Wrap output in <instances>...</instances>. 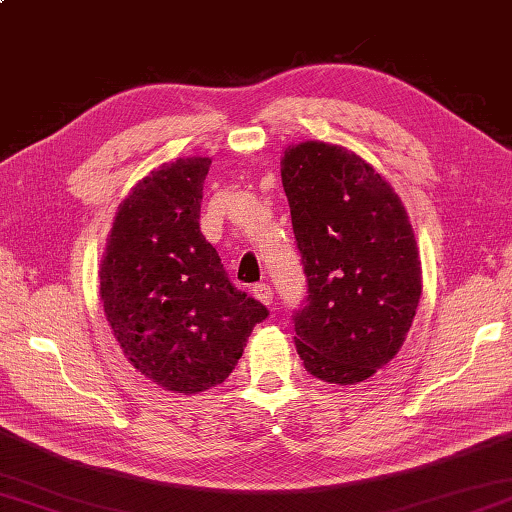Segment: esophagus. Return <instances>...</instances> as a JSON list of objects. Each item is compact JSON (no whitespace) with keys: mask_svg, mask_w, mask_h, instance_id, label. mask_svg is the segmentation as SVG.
Wrapping results in <instances>:
<instances>
[{"mask_svg":"<svg viewBox=\"0 0 512 512\" xmlns=\"http://www.w3.org/2000/svg\"><path fill=\"white\" fill-rule=\"evenodd\" d=\"M253 295H255V299H259L262 303H266V306H270V303H273V288H270L268 284H255L253 286Z\"/></svg>","mask_w":512,"mask_h":512,"instance_id":"1","label":"esophagus"}]
</instances>
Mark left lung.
Here are the masks:
<instances>
[{"label": "left lung", "instance_id": "left-lung-1", "mask_svg": "<svg viewBox=\"0 0 512 512\" xmlns=\"http://www.w3.org/2000/svg\"><path fill=\"white\" fill-rule=\"evenodd\" d=\"M306 299L292 312L312 376L354 385L405 343L422 292L405 206L372 165L343 147L301 143L281 158Z\"/></svg>", "mask_w": 512, "mask_h": 512}]
</instances>
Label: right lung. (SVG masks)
<instances>
[{"label": "right lung", "instance_id": "right-lung-1", "mask_svg": "<svg viewBox=\"0 0 512 512\" xmlns=\"http://www.w3.org/2000/svg\"><path fill=\"white\" fill-rule=\"evenodd\" d=\"M209 158L151 171L118 206L101 262V301L140 374L176 394L224 383L268 308L228 279L200 231Z\"/></svg>", "mask_w": 512, "mask_h": 512}]
</instances>
